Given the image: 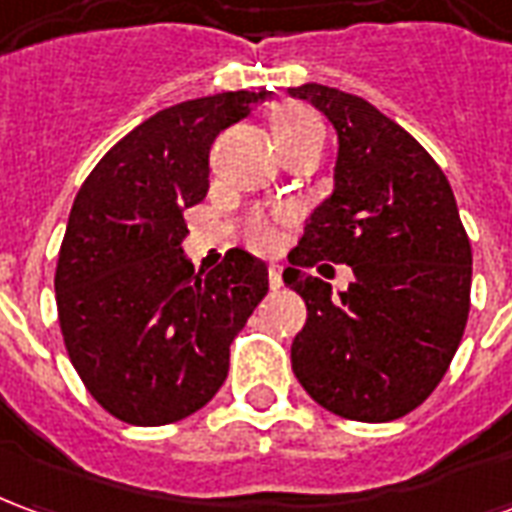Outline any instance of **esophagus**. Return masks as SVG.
I'll list each match as a JSON object with an SVG mask.
<instances>
[{
  "label": "esophagus",
  "instance_id": "obj_1",
  "mask_svg": "<svg viewBox=\"0 0 512 512\" xmlns=\"http://www.w3.org/2000/svg\"><path fill=\"white\" fill-rule=\"evenodd\" d=\"M268 285H271V290L282 288V266H277V263L268 266Z\"/></svg>",
  "mask_w": 512,
  "mask_h": 512
}]
</instances>
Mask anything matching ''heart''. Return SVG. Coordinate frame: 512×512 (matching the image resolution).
<instances>
[{
    "label": "heart",
    "mask_w": 512,
    "mask_h": 512,
    "mask_svg": "<svg viewBox=\"0 0 512 512\" xmlns=\"http://www.w3.org/2000/svg\"><path fill=\"white\" fill-rule=\"evenodd\" d=\"M304 134H321V123L304 106H288L285 112H279L274 120V136H304ZM249 238L257 246H274L277 230L268 222L266 216H255L249 224Z\"/></svg>",
    "instance_id": "obj_1"
}]
</instances>
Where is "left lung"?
Wrapping results in <instances>:
<instances>
[{"label":"left lung","instance_id":"8db88e82","mask_svg":"<svg viewBox=\"0 0 512 512\" xmlns=\"http://www.w3.org/2000/svg\"><path fill=\"white\" fill-rule=\"evenodd\" d=\"M337 131L334 191L288 255L285 285L307 304L290 362L337 417H406L447 373L469 318L472 246L450 180L414 136L359 95L290 87ZM318 259L355 271L348 291L306 274Z\"/></svg>","mask_w":512,"mask_h":512}]
</instances>
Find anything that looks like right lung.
Returning a JSON list of instances; mask_svg holds the SVG:
<instances>
[{"instance_id": "add662e5", "label": "right lung", "mask_w": 512, "mask_h": 512, "mask_svg": "<svg viewBox=\"0 0 512 512\" xmlns=\"http://www.w3.org/2000/svg\"><path fill=\"white\" fill-rule=\"evenodd\" d=\"M271 93L161 109L106 153L73 200L54 293L90 395L128 425L189 417L227 378L230 343L268 293V268L230 249L211 274L183 255V211L208 194V153Z\"/></svg>"}]
</instances>
